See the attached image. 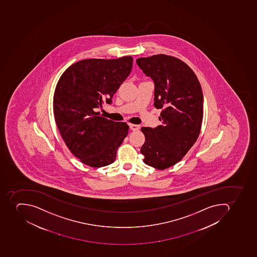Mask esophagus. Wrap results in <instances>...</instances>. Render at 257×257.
Instances as JSON below:
<instances>
[{"label":"esophagus","mask_w":257,"mask_h":257,"mask_svg":"<svg viewBox=\"0 0 257 257\" xmlns=\"http://www.w3.org/2000/svg\"><path fill=\"white\" fill-rule=\"evenodd\" d=\"M130 127L133 131H137V130H140V126L138 125V124H132V123H130Z\"/></svg>","instance_id":"esophagus-1"}]
</instances>
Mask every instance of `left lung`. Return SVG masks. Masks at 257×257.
Returning <instances> with one entry per match:
<instances>
[{"instance_id":"1","label":"left lung","mask_w":257,"mask_h":257,"mask_svg":"<svg viewBox=\"0 0 257 257\" xmlns=\"http://www.w3.org/2000/svg\"><path fill=\"white\" fill-rule=\"evenodd\" d=\"M137 64L154 83V107L162 109V124L142 127L146 142L141 149L143 162L165 170L180 162L200 134L203 94L188 65L166 55L137 59Z\"/></svg>"}]
</instances>
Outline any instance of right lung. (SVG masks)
Masks as SVG:
<instances>
[{
  "instance_id": "1",
  "label": "right lung",
  "mask_w": 257,
  "mask_h": 257,
  "mask_svg": "<svg viewBox=\"0 0 257 257\" xmlns=\"http://www.w3.org/2000/svg\"><path fill=\"white\" fill-rule=\"evenodd\" d=\"M131 56L77 62L63 72L55 88L53 110L63 141L77 158L91 167L115 162L128 125L96 112L111 99L130 75Z\"/></svg>"
}]
</instances>
